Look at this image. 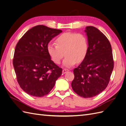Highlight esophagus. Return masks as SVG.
I'll return each instance as SVG.
<instances>
[{
	"label": "esophagus",
	"instance_id": "esophagus-1",
	"mask_svg": "<svg viewBox=\"0 0 126 126\" xmlns=\"http://www.w3.org/2000/svg\"><path fill=\"white\" fill-rule=\"evenodd\" d=\"M69 69H63V74H65V73H66L67 72H68V71H69Z\"/></svg>",
	"mask_w": 126,
	"mask_h": 126
}]
</instances>
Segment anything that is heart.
<instances>
[{
  "label": "heart",
  "mask_w": 126,
  "mask_h": 126,
  "mask_svg": "<svg viewBox=\"0 0 126 126\" xmlns=\"http://www.w3.org/2000/svg\"><path fill=\"white\" fill-rule=\"evenodd\" d=\"M55 42L56 44L47 45L48 54L56 64L60 63L65 54L63 64L66 67L82 62L88 52V40L86 35L81 33H63L57 38Z\"/></svg>",
  "instance_id": "heart-1"
}]
</instances>
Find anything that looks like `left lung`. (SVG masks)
Returning a JSON list of instances; mask_svg holds the SVG:
<instances>
[{"label": "left lung", "instance_id": "8db88e82", "mask_svg": "<svg viewBox=\"0 0 126 126\" xmlns=\"http://www.w3.org/2000/svg\"><path fill=\"white\" fill-rule=\"evenodd\" d=\"M89 49L85 59L74 69L72 88L79 96L91 98L107 87L113 69L111 45L107 38L93 26H87Z\"/></svg>", "mask_w": 126, "mask_h": 126}]
</instances>
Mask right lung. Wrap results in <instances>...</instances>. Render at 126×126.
I'll list each match as a JSON object with an SVG mask.
<instances>
[{
	"instance_id": "1",
	"label": "right lung",
	"mask_w": 126,
	"mask_h": 126,
	"mask_svg": "<svg viewBox=\"0 0 126 126\" xmlns=\"http://www.w3.org/2000/svg\"><path fill=\"white\" fill-rule=\"evenodd\" d=\"M62 30L38 25L28 30L15 48L13 65L21 88L29 95L41 97L54 87L63 69L51 60L47 45Z\"/></svg>"
}]
</instances>
